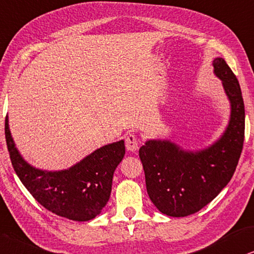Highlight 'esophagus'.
<instances>
[{
  "instance_id": "34e87169",
  "label": "esophagus",
  "mask_w": 254,
  "mask_h": 254,
  "mask_svg": "<svg viewBox=\"0 0 254 254\" xmlns=\"http://www.w3.org/2000/svg\"><path fill=\"white\" fill-rule=\"evenodd\" d=\"M138 144H139L138 143V138L133 133H130L127 137V139H125V146H127V150L130 151V152H136L138 150Z\"/></svg>"
}]
</instances>
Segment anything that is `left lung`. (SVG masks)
Listing matches in <instances>:
<instances>
[{
	"instance_id": "left-lung-1",
	"label": "left lung",
	"mask_w": 254,
	"mask_h": 254,
	"mask_svg": "<svg viewBox=\"0 0 254 254\" xmlns=\"http://www.w3.org/2000/svg\"><path fill=\"white\" fill-rule=\"evenodd\" d=\"M212 64L231 104L223 136L199 151L166 139H150L139 149L147 194L166 216H190L212 201L231 181L242 155L245 109L239 82L225 60L217 57Z\"/></svg>"
}]
</instances>
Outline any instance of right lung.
Wrapping results in <instances>:
<instances>
[{
    "instance_id": "obj_1",
    "label": "right lung",
    "mask_w": 254,
    "mask_h": 254,
    "mask_svg": "<svg viewBox=\"0 0 254 254\" xmlns=\"http://www.w3.org/2000/svg\"><path fill=\"white\" fill-rule=\"evenodd\" d=\"M4 131L16 175L42 206L76 221L91 220L101 213L110 198L115 170L125 155L124 140L99 147L66 170L44 171L28 164L20 155L9 130L8 116Z\"/></svg>"
}]
</instances>
